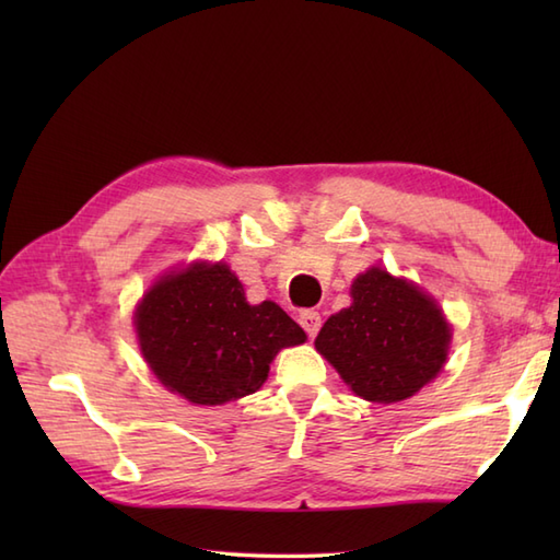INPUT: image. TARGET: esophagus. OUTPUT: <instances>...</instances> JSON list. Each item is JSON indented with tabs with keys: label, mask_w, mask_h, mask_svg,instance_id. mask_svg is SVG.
Instances as JSON below:
<instances>
[{
	"label": "esophagus",
	"mask_w": 560,
	"mask_h": 560,
	"mask_svg": "<svg viewBox=\"0 0 560 560\" xmlns=\"http://www.w3.org/2000/svg\"><path fill=\"white\" fill-rule=\"evenodd\" d=\"M299 323L307 331V337L313 339L319 331V325H323V317H319V313H315V311H305V313H301Z\"/></svg>",
	"instance_id": "esophagus-1"
}]
</instances>
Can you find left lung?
I'll list each match as a JSON object with an SVG mask.
<instances>
[{
    "label": "left lung",
    "mask_w": 560,
    "mask_h": 560,
    "mask_svg": "<svg viewBox=\"0 0 560 560\" xmlns=\"http://www.w3.org/2000/svg\"><path fill=\"white\" fill-rule=\"evenodd\" d=\"M351 299L319 329L315 349L355 395L404 401L443 371L452 329L431 295L373 267L353 279Z\"/></svg>",
    "instance_id": "8db88e82"
}]
</instances>
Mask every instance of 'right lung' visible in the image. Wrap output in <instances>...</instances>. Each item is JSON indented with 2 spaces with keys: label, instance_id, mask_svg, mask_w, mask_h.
Listing matches in <instances>:
<instances>
[{
  "label": "right lung",
  "instance_id": "1",
  "mask_svg": "<svg viewBox=\"0 0 560 560\" xmlns=\"http://www.w3.org/2000/svg\"><path fill=\"white\" fill-rule=\"evenodd\" d=\"M135 327L159 383L201 407L253 395L273 355L305 341L277 303L249 305L223 261L165 273L137 305Z\"/></svg>",
  "mask_w": 560,
  "mask_h": 560
}]
</instances>
